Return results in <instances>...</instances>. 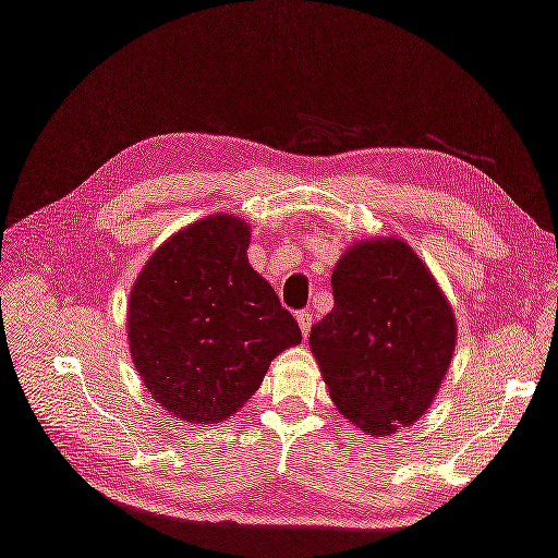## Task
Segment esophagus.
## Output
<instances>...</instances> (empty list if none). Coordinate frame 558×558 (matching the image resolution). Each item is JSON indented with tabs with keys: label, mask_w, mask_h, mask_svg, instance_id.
I'll return each mask as SVG.
<instances>
[{
	"label": "esophagus",
	"mask_w": 558,
	"mask_h": 558,
	"mask_svg": "<svg viewBox=\"0 0 558 558\" xmlns=\"http://www.w3.org/2000/svg\"><path fill=\"white\" fill-rule=\"evenodd\" d=\"M298 325H300V330H303V335L307 338V332H311V327H313V315L311 313H298Z\"/></svg>",
	"instance_id": "esophagus-1"
}]
</instances>
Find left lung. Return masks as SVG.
<instances>
[{
  "mask_svg": "<svg viewBox=\"0 0 558 558\" xmlns=\"http://www.w3.org/2000/svg\"><path fill=\"white\" fill-rule=\"evenodd\" d=\"M332 298L335 307L311 330L330 400L367 435L410 427L452 362V305L400 238L352 245L332 270Z\"/></svg>",
  "mask_w": 558,
  "mask_h": 558,
  "instance_id": "obj_1",
  "label": "left lung"
}]
</instances>
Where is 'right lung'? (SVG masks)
I'll return each instance as SVG.
<instances>
[{
    "label": "right lung",
    "instance_id": "obj_1",
    "mask_svg": "<svg viewBox=\"0 0 558 558\" xmlns=\"http://www.w3.org/2000/svg\"><path fill=\"white\" fill-rule=\"evenodd\" d=\"M247 243L241 218H201L168 238L131 288V357L154 400L179 420L233 417L270 362L303 340L247 263Z\"/></svg>",
    "mask_w": 558,
    "mask_h": 558
}]
</instances>
